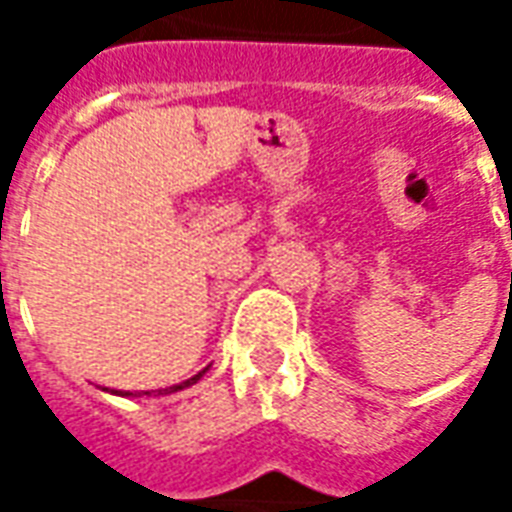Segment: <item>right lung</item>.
Returning <instances> with one entry per match:
<instances>
[{
	"mask_svg": "<svg viewBox=\"0 0 512 512\" xmlns=\"http://www.w3.org/2000/svg\"><path fill=\"white\" fill-rule=\"evenodd\" d=\"M202 373H205V370H202ZM202 373H197V376H194V378H189V381H183V384H175V386H169L167 392H178V389H183V386H191V384H197V381H200V378H202Z\"/></svg>",
	"mask_w": 512,
	"mask_h": 512,
	"instance_id": "1",
	"label": "right lung"
}]
</instances>
